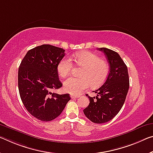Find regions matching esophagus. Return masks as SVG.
Returning a JSON list of instances; mask_svg holds the SVG:
<instances>
[{"label": "esophagus", "instance_id": "esophagus-1", "mask_svg": "<svg viewBox=\"0 0 153 153\" xmlns=\"http://www.w3.org/2000/svg\"><path fill=\"white\" fill-rule=\"evenodd\" d=\"M79 97V96H76V95H71V99H77Z\"/></svg>", "mask_w": 153, "mask_h": 153}]
</instances>
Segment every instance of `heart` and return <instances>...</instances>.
Returning <instances> with one entry per match:
<instances>
[{
    "label": "heart",
    "mask_w": 153,
    "mask_h": 153,
    "mask_svg": "<svg viewBox=\"0 0 153 153\" xmlns=\"http://www.w3.org/2000/svg\"><path fill=\"white\" fill-rule=\"evenodd\" d=\"M73 59L78 66L83 67L80 77H70L64 82V89L67 93L79 95L91 85L97 88L105 82L110 72L109 65L105 60L101 59L97 54L89 51H82L73 55ZM73 65L68 58H64L57 65V71L62 77L71 74Z\"/></svg>",
    "instance_id": "1"
}]
</instances>
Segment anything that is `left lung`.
Instances as JSON below:
<instances>
[{
  "label": "left lung",
  "mask_w": 153,
  "mask_h": 153,
  "mask_svg": "<svg viewBox=\"0 0 153 153\" xmlns=\"http://www.w3.org/2000/svg\"><path fill=\"white\" fill-rule=\"evenodd\" d=\"M105 54L110 65V73L102 86L93 91L96 97L89 98V105L84 111L93 123L101 124L111 120L124 104L129 88L127 65L117 52L105 48H98Z\"/></svg>",
  "instance_id": "left-lung-1"
}]
</instances>
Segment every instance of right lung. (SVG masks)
Wrapping results in <instances>:
<instances>
[{
    "label": "right lung",
    "instance_id": "obj_1",
    "mask_svg": "<svg viewBox=\"0 0 153 153\" xmlns=\"http://www.w3.org/2000/svg\"><path fill=\"white\" fill-rule=\"evenodd\" d=\"M65 50L48 44L34 48L26 53L18 69V88L26 110L37 119L50 121L58 117L71 97L69 94L52 93L62 84L57 65Z\"/></svg>",
    "mask_w": 153,
    "mask_h": 153
}]
</instances>
